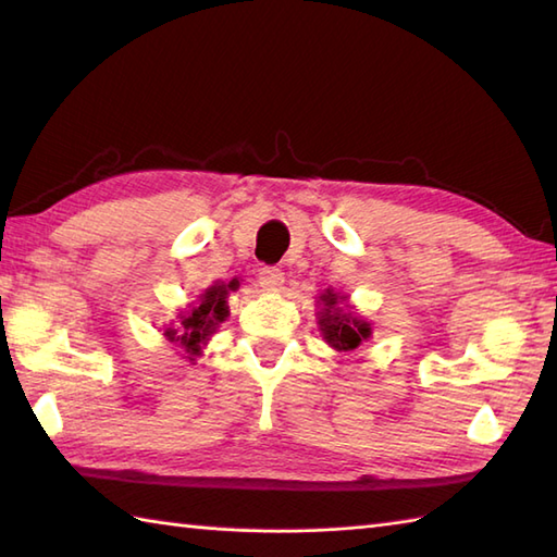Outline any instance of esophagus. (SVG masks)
I'll use <instances>...</instances> for the list:
<instances>
[{
	"instance_id": "1",
	"label": "esophagus",
	"mask_w": 557,
	"mask_h": 557,
	"mask_svg": "<svg viewBox=\"0 0 557 557\" xmlns=\"http://www.w3.org/2000/svg\"><path fill=\"white\" fill-rule=\"evenodd\" d=\"M258 282L263 292H280L282 285H285V272L277 268H263L258 272Z\"/></svg>"
}]
</instances>
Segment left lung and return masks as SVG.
I'll return each instance as SVG.
<instances>
[{
	"label": "left lung",
	"instance_id": "left-lung-1",
	"mask_svg": "<svg viewBox=\"0 0 557 557\" xmlns=\"http://www.w3.org/2000/svg\"><path fill=\"white\" fill-rule=\"evenodd\" d=\"M315 306L318 330H321V337L325 339L327 347H333L339 354H347L357 349L361 342L371 339V323L357 315V309L349 304V294L327 287L318 297Z\"/></svg>",
	"mask_w": 557,
	"mask_h": 557
}]
</instances>
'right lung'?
<instances>
[{"label":"right lung","mask_w":557,"mask_h":557,"mask_svg":"<svg viewBox=\"0 0 557 557\" xmlns=\"http://www.w3.org/2000/svg\"><path fill=\"white\" fill-rule=\"evenodd\" d=\"M236 289H239V277H234L230 282H212L208 289L198 294L196 301H191L184 311H180L176 321L162 327V335L174 342L176 347H182V357L186 361L196 363L198 357H203V349L208 347L210 337L218 333L220 323L227 321V299Z\"/></svg>","instance_id":"add662e5"}]
</instances>
